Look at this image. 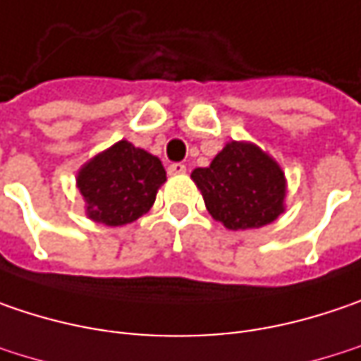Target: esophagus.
<instances>
[{
	"label": "esophagus",
	"instance_id": "esophagus-1",
	"mask_svg": "<svg viewBox=\"0 0 361 361\" xmlns=\"http://www.w3.org/2000/svg\"><path fill=\"white\" fill-rule=\"evenodd\" d=\"M167 171H169V176H183L185 173V165L183 163H171L167 167Z\"/></svg>",
	"mask_w": 361,
	"mask_h": 361
}]
</instances>
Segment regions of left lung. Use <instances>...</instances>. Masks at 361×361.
<instances>
[{
	"mask_svg": "<svg viewBox=\"0 0 361 361\" xmlns=\"http://www.w3.org/2000/svg\"><path fill=\"white\" fill-rule=\"evenodd\" d=\"M214 221L231 231L259 228L284 210L286 181L278 163L249 142H228L210 167L192 171Z\"/></svg>",
	"mask_w": 361,
	"mask_h": 361,
	"instance_id": "8db88e82",
	"label": "left lung"
}]
</instances>
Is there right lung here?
Returning a JSON list of instances; mask_svg holds the SVG:
<instances>
[{
  "label": "right lung",
  "instance_id": "obj_1",
  "mask_svg": "<svg viewBox=\"0 0 361 361\" xmlns=\"http://www.w3.org/2000/svg\"><path fill=\"white\" fill-rule=\"evenodd\" d=\"M163 181L165 169L157 157L120 140L79 171L77 185L92 221L120 226L153 206Z\"/></svg>",
  "mask_w": 361,
  "mask_h": 361
}]
</instances>
